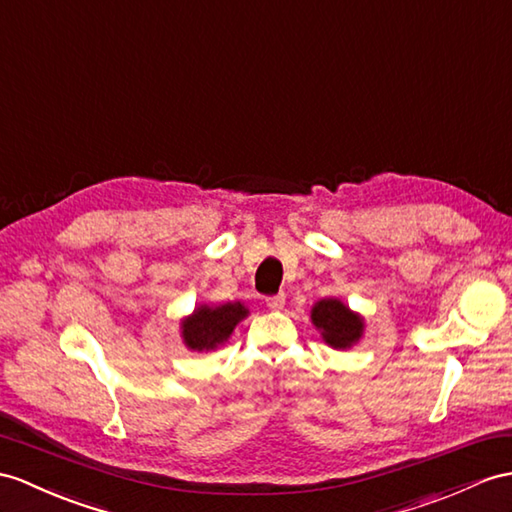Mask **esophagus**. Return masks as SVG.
Masks as SVG:
<instances>
[{
    "label": "esophagus",
    "mask_w": 512,
    "mask_h": 512,
    "mask_svg": "<svg viewBox=\"0 0 512 512\" xmlns=\"http://www.w3.org/2000/svg\"><path fill=\"white\" fill-rule=\"evenodd\" d=\"M284 299H286V295H284V293H278V295H273V297H267V306H269L271 310H282V308H284Z\"/></svg>",
    "instance_id": "1"
}]
</instances>
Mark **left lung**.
I'll return each instance as SVG.
<instances>
[{"label": "left lung", "instance_id": "8db88e82", "mask_svg": "<svg viewBox=\"0 0 512 512\" xmlns=\"http://www.w3.org/2000/svg\"><path fill=\"white\" fill-rule=\"evenodd\" d=\"M310 321L332 350H350L365 334V317L339 297H323L310 308Z\"/></svg>", "mask_w": 512, "mask_h": 512}]
</instances>
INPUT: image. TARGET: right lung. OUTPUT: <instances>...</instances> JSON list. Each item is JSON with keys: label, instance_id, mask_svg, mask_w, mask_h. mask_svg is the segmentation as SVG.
Returning <instances> with one entry per match:
<instances>
[{"label": "right lung", "instance_id": "right-lung-1", "mask_svg": "<svg viewBox=\"0 0 512 512\" xmlns=\"http://www.w3.org/2000/svg\"><path fill=\"white\" fill-rule=\"evenodd\" d=\"M249 315V308L241 302H226L219 306L199 304L191 315L180 319V336L186 350L202 354L215 352L226 345L234 328Z\"/></svg>", "mask_w": 512, "mask_h": 512}]
</instances>
